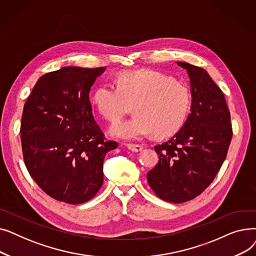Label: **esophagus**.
Listing matches in <instances>:
<instances>
[{
  "label": "esophagus",
  "instance_id": "34e87169",
  "mask_svg": "<svg viewBox=\"0 0 256 256\" xmlns=\"http://www.w3.org/2000/svg\"><path fill=\"white\" fill-rule=\"evenodd\" d=\"M126 147L132 152H140V150H143V146L140 145V144H132V143H130V144H126Z\"/></svg>",
  "mask_w": 256,
  "mask_h": 256
}]
</instances>
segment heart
Instances as JSON below:
<instances>
[{
  "instance_id": "b5f03b06",
  "label": "heart",
  "mask_w": 256,
  "mask_h": 256,
  "mask_svg": "<svg viewBox=\"0 0 256 256\" xmlns=\"http://www.w3.org/2000/svg\"><path fill=\"white\" fill-rule=\"evenodd\" d=\"M116 85L102 84L93 94V104L102 118L115 122L135 104V117L114 124L111 134L137 140L152 134L169 137L180 130L191 108V92L180 80L152 70L121 74Z\"/></svg>"
}]
</instances>
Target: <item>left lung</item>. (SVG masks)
<instances>
[{
    "label": "left lung",
    "mask_w": 256,
    "mask_h": 256,
    "mask_svg": "<svg viewBox=\"0 0 256 256\" xmlns=\"http://www.w3.org/2000/svg\"><path fill=\"white\" fill-rule=\"evenodd\" d=\"M191 82L192 106L184 126L167 142L154 146L158 163L147 173L158 197L182 204L212 182L232 138L230 112L222 90L201 67L178 62Z\"/></svg>",
    "instance_id": "left-lung-1"
}]
</instances>
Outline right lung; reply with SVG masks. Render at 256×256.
I'll return each instance as SVG.
<instances>
[{
    "mask_svg": "<svg viewBox=\"0 0 256 256\" xmlns=\"http://www.w3.org/2000/svg\"><path fill=\"white\" fill-rule=\"evenodd\" d=\"M106 67L67 66L40 76L20 124L24 165L38 186L70 204L96 196L104 160L118 143L106 141L92 114L91 86Z\"/></svg>",
    "mask_w": 256,
    "mask_h": 256,
    "instance_id": "1",
    "label": "right lung"
}]
</instances>
